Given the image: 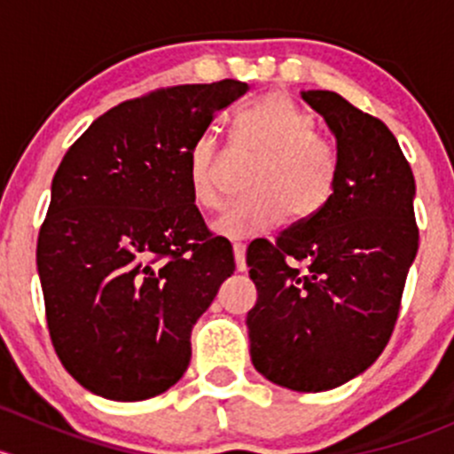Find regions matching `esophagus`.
<instances>
[{
    "instance_id": "esophagus-1",
    "label": "esophagus",
    "mask_w": 454,
    "mask_h": 454,
    "mask_svg": "<svg viewBox=\"0 0 454 454\" xmlns=\"http://www.w3.org/2000/svg\"><path fill=\"white\" fill-rule=\"evenodd\" d=\"M232 254H235V268L237 272H246V246L244 244H232Z\"/></svg>"
}]
</instances>
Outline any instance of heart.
<instances>
[{
    "label": "heart",
    "mask_w": 454,
    "mask_h": 454,
    "mask_svg": "<svg viewBox=\"0 0 454 454\" xmlns=\"http://www.w3.org/2000/svg\"><path fill=\"white\" fill-rule=\"evenodd\" d=\"M232 149L256 155L250 176L253 198L223 210L213 231L223 239H250L281 226L309 222L332 200L338 176L333 146L314 131V121L290 96L265 94L235 114ZM228 153L213 134L195 140L189 153L191 198L204 210L222 204Z\"/></svg>",
    "instance_id": "heart-1"
}]
</instances>
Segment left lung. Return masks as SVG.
I'll return each mask as SVG.
<instances>
[{
  "label": "left lung",
  "instance_id": "obj_1",
  "mask_svg": "<svg viewBox=\"0 0 454 454\" xmlns=\"http://www.w3.org/2000/svg\"><path fill=\"white\" fill-rule=\"evenodd\" d=\"M301 96L336 140V186L309 222L283 231L277 244L248 246L256 303L246 325L263 378L316 393L349 382L382 354L419 237L413 171L388 127L336 91Z\"/></svg>",
  "mask_w": 454,
  "mask_h": 454
}]
</instances>
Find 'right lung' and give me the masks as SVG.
I'll return each instance as SVG.
<instances>
[{"label":"right lung","mask_w":454,"mask_h":454,"mask_svg":"<svg viewBox=\"0 0 454 454\" xmlns=\"http://www.w3.org/2000/svg\"><path fill=\"white\" fill-rule=\"evenodd\" d=\"M241 81L177 85L96 118L59 164L36 270L54 351L94 395L149 400L191 360V329L235 272L191 198L189 153Z\"/></svg>","instance_id":"1"}]
</instances>
